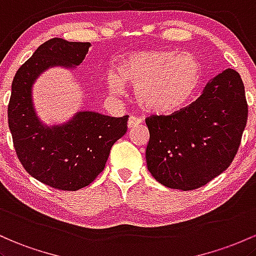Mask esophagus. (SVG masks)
<instances>
[{"label":"esophagus","instance_id":"esophagus-1","mask_svg":"<svg viewBox=\"0 0 256 256\" xmlns=\"http://www.w3.org/2000/svg\"><path fill=\"white\" fill-rule=\"evenodd\" d=\"M140 123H142V120L136 116H130V118L128 120V128H136Z\"/></svg>","mask_w":256,"mask_h":256}]
</instances>
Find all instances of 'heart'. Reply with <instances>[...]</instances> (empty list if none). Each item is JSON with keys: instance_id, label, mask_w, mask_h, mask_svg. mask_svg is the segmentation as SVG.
Wrapping results in <instances>:
<instances>
[{"instance_id": "heart-1", "label": "heart", "mask_w": 256, "mask_h": 256, "mask_svg": "<svg viewBox=\"0 0 256 256\" xmlns=\"http://www.w3.org/2000/svg\"><path fill=\"white\" fill-rule=\"evenodd\" d=\"M202 71L194 56L172 50L132 52L118 60L116 74L106 78L110 93L122 94L133 87L136 100L145 112L169 114L190 102L200 87Z\"/></svg>"}]
</instances>
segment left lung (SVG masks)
I'll use <instances>...</instances> for the list:
<instances>
[{"instance_id":"8db88e82","label":"left lung","mask_w":256,"mask_h":256,"mask_svg":"<svg viewBox=\"0 0 256 256\" xmlns=\"http://www.w3.org/2000/svg\"><path fill=\"white\" fill-rule=\"evenodd\" d=\"M248 120L240 74L226 68L206 84L190 106L170 116L146 118V163L166 188L190 191L228 168Z\"/></svg>"}]
</instances>
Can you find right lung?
Listing matches in <instances>:
<instances>
[{"mask_svg": "<svg viewBox=\"0 0 256 256\" xmlns=\"http://www.w3.org/2000/svg\"><path fill=\"white\" fill-rule=\"evenodd\" d=\"M90 46L52 38L20 66L12 82L8 124L16 156L31 176L62 191L90 185L104 170L114 144L127 132L129 116L117 118L78 111L66 122L53 126L37 116L32 99L36 80L48 68H77Z\"/></svg>", "mask_w": 256, "mask_h": 256, "instance_id": "add662e5", "label": "right lung"}]
</instances>
